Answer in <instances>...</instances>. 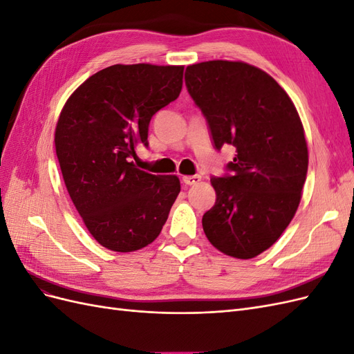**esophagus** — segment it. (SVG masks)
<instances>
[{
  "label": "esophagus",
  "mask_w": 354,
  "mask_h": 354,
  "mask_svg": "<svg viewBox=\"0 0 354 354\" xmlns=\"http://www.w3.org/2000/svg\"><path fill=\"white\" fill-rule=\"evenodd\" d=\"M202 180V177L201 176H185L183 177V183L185 185H187V186H194V185H198L199 181Z\"/></svg>",
  "instance_id": "obj_1"
}]
</instances>
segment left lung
Instances as JSON below:
<instances>
[{"label": "left lung", "instance_id": "8db88e82", "mask_svg": "<svg viewBox=\"0 0 354 354\" xmlns=\"http://www.w3.org/2000/svg\"><path fill=\"white\" fill-rule=\"evenodd\" d=\"M185 81L216 149L236 147L232 174L211 178L217 198L203 232L223 254L254 259L281 238L301 201L308 165L301 120L281 85L248 63H196Z\"/></svg>", "mask_w": 354, "mask_h": 354}]
</instances>
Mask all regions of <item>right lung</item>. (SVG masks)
Wrapping results in <instances>:
<instances>
[{
  "mask_svg": "<svg viewBox=\"0 0 354 354\" xmlns=\"http://www.w3.org/2000/svg\"><path fill=\"white\" fill-rule=\"evenodd\" d=\"M185 66L113 65L82 82L63 106L56 153L69 196L93 238L131 252L152 243L180 194L177 176L136 168L152 116L176 100Z\"/></svg>",
  "mask_w": 354,
  "mask_h": 354,
  "instance_id": "add662e5",
  "label": "right lung"
}]
</instances>
